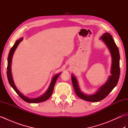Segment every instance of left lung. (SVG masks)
I'll return each mask as SVG.
<instances>
[{"mask_svg":"<svg viewBox=\"0 0 128 128\" xmlns=\"http://www.w3.org/2000/svg\"><path fill=\"white\" fill-rule=\"evenodd\" d=\"M100 39L102 40L107 46L112 56V63L110 72L111 75L108 78V80L104 85L100 87L94 94L87 95L81 92L78 86L77 79L73 75L72 76V85L77 96L84 100L92 102H99L107 97L117 85L120 75V55L118 48L114 41L112 36L109 33L106 32L100 37Z\"/></svg>","mask_w":128,"mask_h":128,"instance_id":"obj_1","label":"left lung"}]
</instances>
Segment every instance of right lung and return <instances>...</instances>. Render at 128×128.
Listing matches in <instances>:
<instances>
[{"instance_id": "add662e5", "label": "right lung", "mask_w": 128, "mask_h": 128, "mask_svg": "<svg viewBox=\"0 0 128 128\" xmlns=\"http://www.w3.org/2000/svg\"><path fill=\"white\" fill-rule=\"evenodd\" d=\"M22 40H23L22 38H20L18 40H16L14 45L13 47L11 48V50L9 52V55H8V67H7V76H8V81H9V82L10 84V86L12 87V88L15 90V91L18 94V96L21 97V98H22L24 100H25V102H28V103H40V102L45 101V100H47L51 96L52 94L54 87V85H55L56 81L57 79H58V78L59 77V76L60 75V73L56 75L53 78L52 80L51 83L50 84V86L48 88L47 91H46L44 94H42L41 96H40L38 98H30L26 97L25 96H24V94H21V92L18 90V88H16V87L14 84V82L13 78L12 77V72H11V65H12V58L14 53V52L16 50V49L17 48L19 43L22 41Z\"/></svg>"}]
</instances>
